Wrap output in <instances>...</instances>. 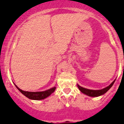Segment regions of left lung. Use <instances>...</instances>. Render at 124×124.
Returning <instances> with one entry per match:
<instances>
[{"mask_svg": "<svg viewBox=\"0 0 124 124\" xmlns=\"http://www.w3.org/2000/svg\"><path fill=\"white\" fill-rule=\"evenodd\" d=\"M115 81H116V80H114L109 86H107V87H105V88L104 89H100V90H92V89H88L84 88V87L80 86L78 84H77V86L78 87L79 89L80 90V91L81 92V93H83V94H84L90 96V97H98V96H100L103 94H104L106 92L108 91L110 89V87L112 86V85H113Z\"/></svg>", "mask_w": 124, "mask_h": 124, "instance_id": "left-lung-1", "label": "left lung"}]
</instances>
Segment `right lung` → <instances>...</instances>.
Listing matches in <instances>:
<instances>
[{
    "mask_svg": "<svg viewBox=\"0 0 124 124\" xmlns=\"http://www.w3.org/2000/svg\"><path fill=\"white\" fill-rule=\"evenodd\" d=\"M15 86L20 91V92H21V93H22L24 96L28 97V99H32V100H41V99H45L47 97H48L49 96H50L56 89V87H53L52 88L50 89L45 91L28 92L24 91L22 90L20 88H18L15 84Z\"/></svg>",
    "mask_w": 124,
    "mask_h": 124,
    "instance_id": "right-lung-1",
    "label": "right lung"
}]
</instances>
